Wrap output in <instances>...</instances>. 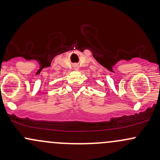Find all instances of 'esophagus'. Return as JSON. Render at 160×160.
I'll return each instance as SVG.
<instances>
[{
    "mask_svg": "<svg viewBox=\"0 0 160 160\" xmlns=\"http://www.w3.org/2000/svg\"><path fill=\"white\" fill-rule=\"evenodd\" d=\"M74 69H75V71H78V70L79 69V67H78V65H74Z\"/></svg>",
    "mask_w": 160,
    "mask_h": 160,
    "instance_id": "34e87169",
    "label": "esophagus"
}]
</instances>
